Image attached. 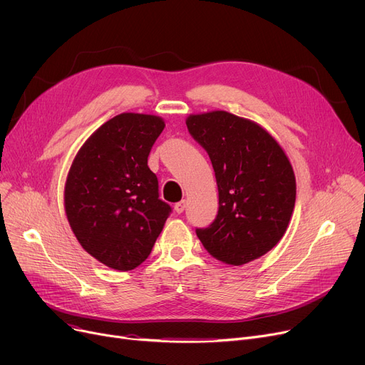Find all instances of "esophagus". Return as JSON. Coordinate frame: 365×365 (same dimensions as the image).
Here are the masks:
<instances>
[{
    "mask_svg": "<svg viewBox=\"0 0 365 365\" xmlns=\"http://www.w3.org/2000/svg\"><path fill=\"white\" fill-rule=\"evenodd\" d=\"M185 208H186V202H185V201H180V202H176V204H175V212H176L178 215L183 213Z\"/></svg>",
    "mask_w": 365,
    "mask_h": 365,
    "instance_id": "obj_1",
    "label": "esophagus"
}]
</instances>
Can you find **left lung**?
<instances>
[{
    "label": "left lung",
    "mask_w": 365,
    "mask_h": 365,
    "mask_svg": "<svg viewBox=\"0 0 365 365\" xmlns=\"http://www.w3.org/2000/svg\"><path fill=\"white\" fill-rule=\"evenodd\" d=\"M212 160L219 189L216 220L197 235L226 264L253 262L279 242L296 202V178L287 153L260 124L226 110L186 118Z\"/></svg>",
    "instance_id": "left-lung-1"
}]
</instances>
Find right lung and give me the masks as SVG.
<instances>
[{
    "label": "right lung",
    "mask_w": 365,
    "mask_h": 365,
    "mask_svg": "<svg viewBox=\"0 0 365 365\" xmlns=\"http://www.w3.org/2000/svg\"><path fill=\"white\" fill-rule=\"evenodd\" d=\"M165 123L124 112L76 152L65 182V213L84 250L108 267L131 271L148 259L171 212L158 198L148 155Z\"/></svg>",
    "instance_id": "obj_1"
}]
</instances>
